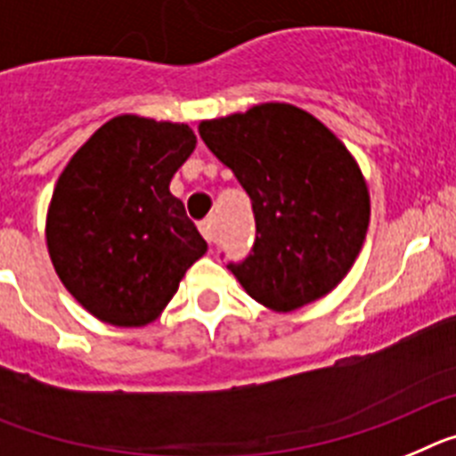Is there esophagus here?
I'll use <instances>...</instances> for the list:
<instances>
[{"label": "esophagus", "mask_w": 456, "mask_h": 456, "mask_svg": "<svg viewBox=\"0 0 456 456\" xmlns=\"http://www.w3.org/2000/svg\"><path fill=\"white\" fill-rule=\"evenodd\" d=\"M200 232L201 236H204L208 243H217V229H216V220L213 217H208V220H204V223L200 224Z\"/></svg>", "instance_id": "1"}]
</instances>
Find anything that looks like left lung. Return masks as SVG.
<instances>
[{
  "mask_svg": "<svg viewBox=\"0 0 456 456\" xmlns=\"http://www.w3.org/2000/svg\"><path fill=\"white\" fill-rule=\"evenodd\" d=\"M200 134L252 200L255 248L227 266L240 287L275 312L330 294L370 227L367 181L338 134L289 102L208 118Z\"/></svg>",
  "mask_w": 456,
  "mask_h": 456,
  "instance_id": "left-lung-1",
  "label": "left lung"
}]
</instances>
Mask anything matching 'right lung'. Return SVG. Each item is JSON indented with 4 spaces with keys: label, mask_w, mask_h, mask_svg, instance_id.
Listing matches in <instances>:
<instances>
[{
    "label": "right lung",
    "mask_w": 456,
    "mask_h": 456,
    "mask_svg": "<svg viewBox=\"0 0 456 456\" xmlns=\"http://www.w3.org/2000/svg\"><path fill=\"white\" fill-rule=\"evenodd\" d=\"M188 124L121 114L63 167L47 206L45 240L59 280L98 322H156L206 240L169 192L195 151Z\"/></svg>",
    "instance_id": "obj_1"
}]
</instances>
